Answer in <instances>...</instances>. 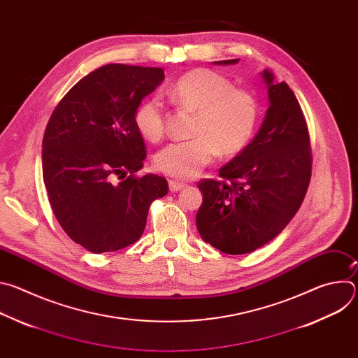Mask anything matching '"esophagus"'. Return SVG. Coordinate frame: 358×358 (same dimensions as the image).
<instances>
[{"label": "esophagus", "mask_w": 358, "mask_h": 358, "mask_svg": "<svg viewBox=\"0 0 358 358\" xmlns=\"http://www.w3.org/2000/svg\"><path fill=\"white\" fill-rule=\"evenodd\" d=\"M169 185H170V191H171V192L180 191L181 188L185 187L184 182H180V181H176V180H170V181H169Z\"/></svg>", "instance_id": "obj_1"}]
</instances>
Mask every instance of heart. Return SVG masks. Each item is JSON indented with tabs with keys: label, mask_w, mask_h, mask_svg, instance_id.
I'll list each match as a JSON object with an SVG mask.
<instances>
[{
	"label": "heart",
	"mask_w": 358,
	"mask_h": 358,
	"mask_svg": "<svg viewBox=\"0 0 358 358\" xmlns=\"http://www.w3.org/2000/svg\"><path fill=\"white\" fill-rule=\"evenodd\" d=\"M170 94L195 116L192 138L171 143L156 155L155 164L162 173L178 180L192 178L218 152L235 156L250 141L258 123V100L249 90L234 87L227 76L206 68L192 69L174 82ZM134 124L144 138L162 140L166 134L163 101L156 96L143 100L134 112Z\"/></svg>",
	"instance_id": "1"
}]
</instances>
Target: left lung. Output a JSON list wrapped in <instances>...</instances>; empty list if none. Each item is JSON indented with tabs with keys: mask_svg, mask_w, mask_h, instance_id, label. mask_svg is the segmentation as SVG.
Here are the masks:
<instances>
[{
	"mask_svg": "<svg viewBox=\"0 0 358 358\" xmlns=\"http://www.w3.org/2000/svg\"><path fill=\"white\" fill-rule=\"evenodd\" d=\"M239 59L220 61L236 64ZM271 106L255 138L220 169L221 180L198 182L201 238L229 255L257 250L276 238L299 211L312 177L310 136L286 82L264 71Z\"/></svg>",
	"mask_w": 358,
	"mask_h": 358,
	"instance_id": "left-lung-1",
	"label": "left lung"
}]
</instances>
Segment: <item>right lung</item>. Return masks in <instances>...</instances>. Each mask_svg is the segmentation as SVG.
<instances>
[{
  "label": "right lung",
  "instance_id": "1",
  "mask_svg": "<svg viewBox=\"0 0 358 358\" xmlns=\"http://www.w3.org/2000/svg\"><path fill=\"white\" fill-rule=\"evenodd\" d=\"M163 79L162 68H97L62 97L46 124L42 176L50 208L66 235L93 253L137 242L151 202L169 192L166 178L136 176L145 144L134 112Z\"/></svg>",
  "mask_w": 358,
  "mask_h": 358
}]
</instances>
